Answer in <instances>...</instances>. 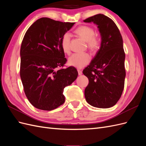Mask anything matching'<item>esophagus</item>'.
Masks as SVG:
<instances>
[{
    "instance_id": "esophagus-1",
    "label": "esophagus",
    "mask_w": 146,
    "mask_h": 146,
    "mask_svg": "<svg viewBox=\"0 0 146 146\" xmlns=\"http://www.w3.org/2000/svg\"><path fill=\"white\" fill-rule=\"evenodd\" d=\"M78 75L79 76H80V75L82 74V70H80V69H78Z\"/></svg>"
}]
</instances>
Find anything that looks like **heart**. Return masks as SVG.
I'll use <instances>...</instances> for the list:
<instances>
[{"instance_id":"1","label":"heart","mask_w":146,"mask_h":146,"mask_svg":"<svg viewBox=\"0 0 146 146\" xmlns=\"http://www.w3.org/2000/svg\"><path fill=\"white\" fill-rule=\"evenodd\" d=\"M74 32L86 42L88 48L92 51L98 50L100 46V39L95 35L94 29L87 25H82L75 30ZM70 36L68 33H64L61 39V46L65 54H69ZM91 60V56L88 53L74 54L68 59L69 65L77 68H82L87 65Z\"/></svg>"}]
</instances>
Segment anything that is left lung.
<instances>
[{"label":"left lung","instance_id":"left-lung-1","mask_svg":"<svg viewBox=\"0 0 146 146\" xmlns=\"http://www.w3.org/2000/svg\"><path fill=\"white\" fill-rule=\"evenodd\" d=\"M83 21L98 25L102 39L100 49L83 70L89 80L85 99L94 107L110 108L121 98L124 88L125 55L121 34L114 21L102 14Z\"/></svg>","mask_w":146,"mask_h":146}]
</instances>
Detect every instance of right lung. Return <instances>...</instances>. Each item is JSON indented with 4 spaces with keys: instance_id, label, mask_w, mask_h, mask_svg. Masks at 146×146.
<instances>
[{
    "instance_id": "obj_1",
    "label": "right lung",
    "mask_w": 146,
    "mask_h": 146,
    "mask_svg": "<svg viewBox=\"0 0 146 146\" xmlns=\"http://www.w3.org/2000/svg\"><path fill=\"white\" fill-rule=\"evenodd\" d=\"M74 24L41 17L24 35L20 76L25 96L35 108L50 111L63 104L64 88L78 76L74 67L63 68L67 60L61 46L63 35Z\"/></svg>"
}]
</instances>
